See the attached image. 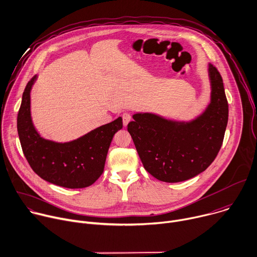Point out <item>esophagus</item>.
<instances>
[{
	"label": "esophagus",
	"mask_w": 257,
	"mask_h": 257,
	"mask_svg": "<svg viewBox=\"0 0 257 257\" xmlns=\"http://www.w3.org/2000/svg\"><path fill=\"white\" fill-rule=\"evenodd\" d=\"M131 119H132V116H131L130 113L124 112V113L122 114V122H123V125H124V126L127 125V123L131 121Z\"/></svg>",
	"instance_id": "esophagus-1"
}]
</instances>
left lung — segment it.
Returning <instances> with one entry per match:
<instances>
[{
    "instance_id": "1",
    "label": "left lung",
    "mask_w": 257,
    "mask_h": 257,
    "mask_svg": "<svg viewBox=\"0 0 257 257\" xmlns=\"http://www.w3.org/2000/svg\"><path fill=\"white\" fill-rule=\"evenodd\" d=\"M210 102L190 120L153 112H136L127 131L144 168L164 182H180L206 170L222 147L228 123V102L222 77L208 66Z\"/></svg>"
}]
</instances>
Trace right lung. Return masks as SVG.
<instances>
[{
    "mask_svg": "<svg viewBox=\"0 0 257 257\" xmlns=\"http://www.w3.org/2000/svg\"><path fill=\"white\" fill-rule=\"evenodd\" d=\"M34 76L26 85L17 117V130L24 155L33 171L47 182L83 188L103 173L113 136L122 128V118L98 126L69 142L47 140L36 131L31 116V89Z\"/></svg>",
    "mask_w": 257,
    "mask_h": 257,
    "instance_id": "add662e5",
    "label": "right lung"
}]
</instances>
